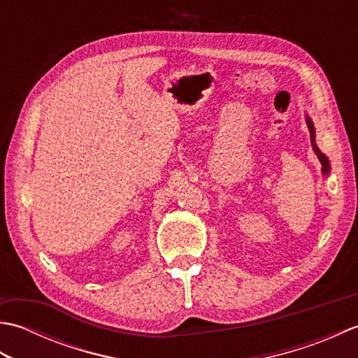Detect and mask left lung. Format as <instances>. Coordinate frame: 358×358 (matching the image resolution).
<instances>
[{
    "label": "left lung",
    "mask_w": 358,
    "mask_h": 358,
    "mask_svg": "<svg viewBox=\"0 0 358 358\" xmlns=\"http://www.w3.org/2000/svg\"><path fill=\"white\" fill-rule=\"evenodd\" d=\"M306 124H308L309 134H310V144H313V149L315 152V155H317L318 159H320V163H322V173L324 175V177H328L329 171H331V163H329L328 157H326L323 152L318 149V146H317V143H315V127H314L313 120H310L308 115H306Z\"/></svg>",
    "instance_id": "1"
}]
</instances>
